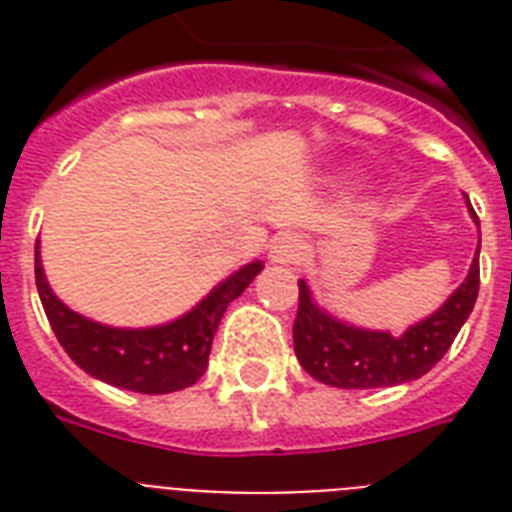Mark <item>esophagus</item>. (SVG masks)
<instances>
[{
  "instance_id": "34e87169",
  "label": "esophagus",
  "mask_w": 512,
  "mask_h": 512,
  "mask_svg": "<svg viewBox=\"0 0 512 512\" xmlns=\"http://www.w3.org/2000/svg\"><path fill=\"white\" fill-rule=\"evenodd\" d=\"M271 263L276 265H295L300 263V257H303V241L297 239L295 233H279L276 239L271 241Z\"/></svg>"
}]
</instances>
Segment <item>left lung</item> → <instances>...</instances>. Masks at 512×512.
Masks as SVG:
<instances>
[{
    "label": "left lung",
    "instance_id": "8db88e82",
    "mask_svg": "<svg viewBox=\"0 0 512 512\" xmlns=\"http://www.w3.org/2000/svg\"><path fill=\"white\" fill-rule=\"evenodd\" d=\"M470 217H478L468 201ZM481 247V244H478ZM478 249L470 271L460 287L454 289L436 313L417 321L401 337L377 329H361L335 319L332 313L316 305L311 289L303 279L300 305L292 327L297 361L305 372L324 385L345 390L390 388L401 382L420 380L452 348L454 337L468 321L478 297Z\"/></svg>",
    "mask_w": 512,
    "mask_h": 512
}]
</instances>
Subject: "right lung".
Instances as JSON below:
<instances>
[{"label":"right lung","mask_w":512,"mask_h":512,"mask_svg":"<svg viewBox=\"0 0 512 512\" xmlns=\"http://www.w3.org/2000/svg\"><path fill=\"white\" fill-rule=\"evenodd\" d=\"M36 289L42 297L50 327L71 361L84 372L114 388L162 396L191 388L207 372L209 350L225 308L263 271V260L247 263L220 281L201 303L180 319L159 327L122 329L92 321L71 311L47 284L36 241Z\"/></svg>","instance_id":"1"}]
</instances>
